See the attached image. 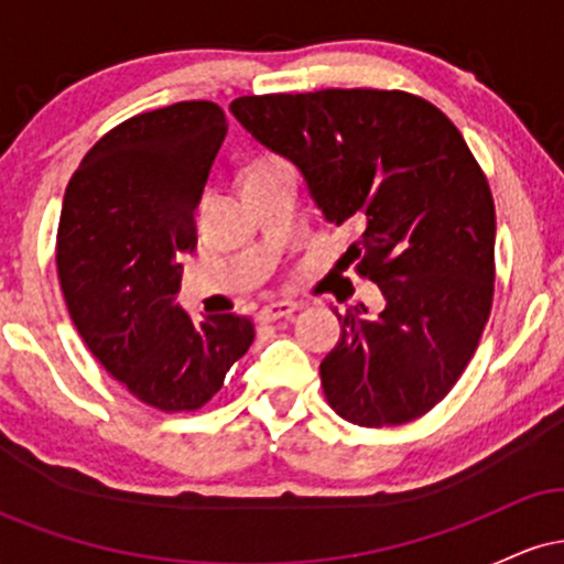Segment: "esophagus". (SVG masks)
Returning <instances> with one entry per match:
<instances>
[{"mask_svg": "<svg viewBox=\"0 0 564 564\" xmlns=\"http://www.w3.org/2000/svg\"><path fill=\"white\" fill-rule=\"evenodd\" d=\"M296 313V304L294 302H270L257 313V321L260 323H273L281 318H289V315Z\"/></svg>", "mask_w": 564, "mask_h": 564, "instance_id": "34e87169", "label": "esophagus"}]
</instances>
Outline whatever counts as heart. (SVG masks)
<instances>
[{
  "instance_id": "1",
  "label": "heart",
  "mask_w": 564,
  "mask_h": 564,
  "mask_svg": "<svg viewBox=\"0 0 564 564\" xmlns=\"http://www.w3.org/2000/svg\"><path fill=\"white\" fill-rule=\"evenodd\" d=\"M278 159H273V156H264V159H257V161H251L249 166H246V172H243V177L246 174H251V172H260V170H268V166H273Z\"/></svg>"
}]
</instances>
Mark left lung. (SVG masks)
Wrapping results in <instances>:
<instances>
[{
  "instance_id": "obj_1",
  "label": "left lung",
  "mask_w": 564,
  "mask_h": 564,
  "mask_svg": "<svg viewBox=\"0 0 564 564\" xmlns=\"http://www.w3.org/2000/svg\"><path fill=\"white\" fill-rule=\"evenodd\" d=\"M230 111L296 164L328 223L358 225L345 260L384 300L379 315H336L341 336L321 364L328 405L358 426L424 416L464 373L494 304V196L462 132L400 89L246 95Z\"/></svg>"
}]
</instances>
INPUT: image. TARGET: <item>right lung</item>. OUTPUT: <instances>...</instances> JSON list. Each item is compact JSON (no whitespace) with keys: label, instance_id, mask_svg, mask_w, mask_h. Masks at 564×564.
I'll list each match as a JSON object with an SVG mask.
<instances>
[{"label":"right lung","instance_id":"obj_1","mask_svg":"<svg viewBox=\"0 0 564 564\" xmlns=\"http://www.w3.org/2000/svg\"><path fill=\"white\" fill-rule=\"evenodd\" d=\"M225 134L209 100L138 113L89 148L63 198L55 260L70 321L113 379L166 413L209 403L254 341L243 315L196 326L174 302Z\"/></svg>","mask_w":564,"mask_h":564}]
</instances>
